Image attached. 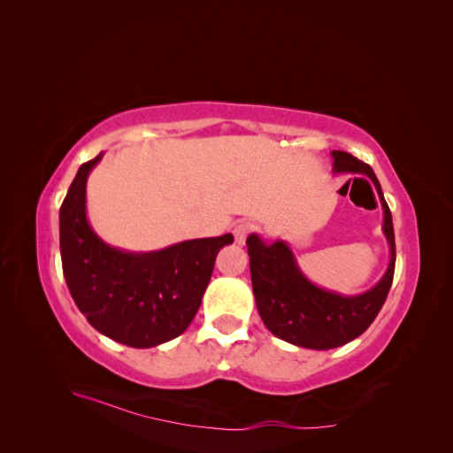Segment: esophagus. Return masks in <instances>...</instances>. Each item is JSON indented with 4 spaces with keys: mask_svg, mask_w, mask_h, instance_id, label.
Returning a JSON list of instances; mask_svg holds the SVG:
<instances>
[{
    "mask_svg": "<svg viewBox=\"0 0 453 453\" xmlns=\"http://www.w3.org/2000/svg\"><path fill=\"white\" fill-rule=\"evenodd\" d=\"M251 228H253L251 223H245V221H242V223H238V225L234 226V230H232V234H234V240H236L238 245H243V243H245V238H248Z\"/></svg>",
    "mask_w": 453,
    "mask_h": 453,
    "instance_id": "1",
    "label": "esophagus"
}]
</instances>
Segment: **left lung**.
I'll list each match as a JSON object with an SVG mask.
<instances>
[{
    "instance_id": "left-lung-1",
    "label": "left lung",
    "mask_w": 453,
    "mask_h": 453,
    "mask_svg": "<svg viewBox=\"0 0 453 453\" xmlns=\"http://www.w3.org/2000/svg\"><path fill=\"white\" fill-rule=\"evenodd\" d=\"M334 173H357L376 187L383 210L381 232L389 245V265L380 281L359 295H342L323 289L300 270L289 243L265 242L250 234L248 253L253 295L260 319L268 331L298 348L333 349L361 336L386 303L395 272V234L391 211L383 198L376 173L368 164L344 150H333Z\"/></svg>"
}]
</instances>
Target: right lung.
I'll return each mask as SVG.
<instances>
[{"mask_svg":"<svg viewBox=\"0 0 453 453\" xmlns=\"http://www.w3.org/2000/svg\"><path fill=\"white\" fill-rule=\"evenodd\" d=\"M102 157L79 168L62 202L64 278L96 331L130 348H155L187 331L217 253L234 238L185 240L157 251H125L105 243L87 217V181Z\"/></svg>","mask_w":453,"mask_h":453,"instance_id":"obj_1","label":"right lung"}]
</instances>
